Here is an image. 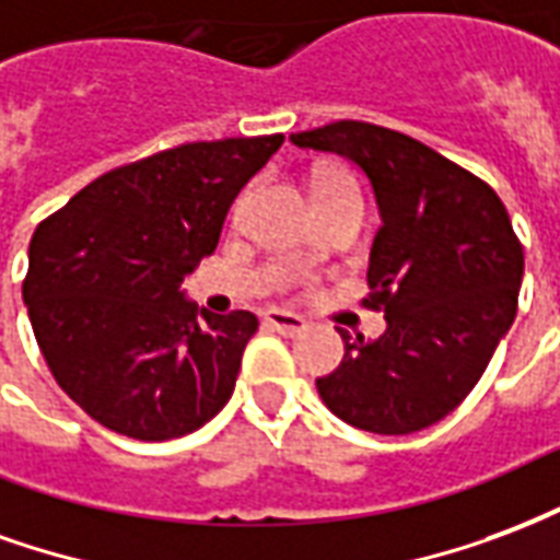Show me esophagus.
Wrapping results in <instances>:
<instances>
[{
	"label": "esophagus",
	"mask_w": 560,
	"mask_h": 560,
	"mask_svg": "<svg viewBox=\"0 0 560 560\" xmlns=\"http://www.w3.org/2000/svg\"><path fill=\"white\" fill-rule=\"evenodd\" d=\"M265 325L280 330V334H285V337H295V334H301V330H307V319H304V316H298V313H285V310H268V313H265Z\"/></svg>",
	"instance_id": "obj_1"
}]
</instances>
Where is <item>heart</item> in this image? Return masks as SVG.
Segmentation results:
<instances>
[{
    "mask_svg": "<svg viewBox=\"0 0 560 560\" xmlns=\"http://www.w3.org/2000/svg\"><path fill=\"white\" fill-rule=\"evenodd\" d=\"M313 194H316V199H354V202H361L358 182L346 170H325V173L316 175Z\"/></svg>",
    "mask_w": 560,
    "mask_h": 560,
    "instance_id": "obj_1",
    "label": "heart"
}]
</instances>
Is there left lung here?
I'll list each match as a JSON object with an SVG mask.
<instances>
[{
    "mask_svg": "<svg viewBox=\"0 0 560 560\" xmlns=\"http://www.w3.org/2000/svg\"><path fill=\"white\" fill-rule=\"evenodd\" d=\"M301 149L337 151L373 185L382 226L370 250V298L387 330L349 337L340 366L316 378L346 423L409 435L439 423L480 382L520 304L525 253L492 187L430 145L342 118L292 133Z\"/></svg>",
    "mask_w": 560,
    "mask_h": 560,
    "instance_id": "1",
    "label": "left lung"
}]
</instances>
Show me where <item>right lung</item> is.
Masks as SVG:
<instances>
[{
	"label": "right lung",
	"instance_id": "1",
	"mask_svg": "<svg viewBox=\"0 0 560 560\" xmlns=\"http://www.w3.org/2000/svg\"><path fill=\"white\" fill-rule=\"evenodd\" d=\"M280 145L283 133L158 151L38 223L23 280L28 322L52 378L101 427L166 442L230 402L259 319L247 310L196 316L182 283Z\"/></svg>",
	"mask_w": 560,
	"mask_h": 560
}]
</instances>
